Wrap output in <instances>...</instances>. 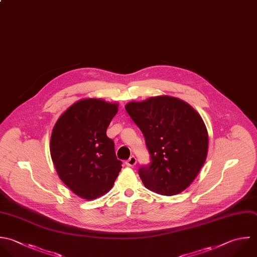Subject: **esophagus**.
Segmentation results:
<instances>
[{"label":"esophagus","instance_id":"esophagus-1","mask_svg":"<svg viewBox=\"0 0 257 257\" xmlns=\"http://www.w3.org/2000/svg\"><path fill=\"white\" fill-rule=\"evenodd\" d=\"M136 164H137V159H136L134 156H132V157L125 162V165H126L127 167H134V166H136Z\"/></svg>","mask_w":257,"mask_h":257}]
</instances>
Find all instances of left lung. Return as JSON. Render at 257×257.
Instances as JSON below:
<instances>
[{
  "label": "left lung",
  "mask_w": 257,
  "mask_h": 257,
  "mask_svg": "<svg viewBox=\"0 0 257 257\" xmlns=\"http://www.w3.org/2000/svg\"><path fill=\"white\" fill-rule=\"evenodd\" d=\"M124 107L151 155V165L139 171L145 187L165 196L183 192L208 154V132L201 115L186 101L169 95L130 101Z\"/></svg>",
  "instance_id": "1"
}]
</instances>
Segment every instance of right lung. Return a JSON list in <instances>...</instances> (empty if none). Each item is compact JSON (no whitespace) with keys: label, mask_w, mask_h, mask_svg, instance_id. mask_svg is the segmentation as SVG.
Masks as SVG:
<instances>
[{"label":"right lung","mask_w":257,"mask_h":257,"mask_svg":"<svg viewBox=\"0 0 257 257\" xmlns=\"http://www.w3.org/2000/svg\"><path fill=\"white\" fill-rule=\"evenodd\" d=\"M118 103L82 98L56 121L50 154L60 180L78 197L94 200L106 194L121 170L114 143L106 128L117 113Z\"/></svg>","instance_id":"obj_1"}]
</instances>
